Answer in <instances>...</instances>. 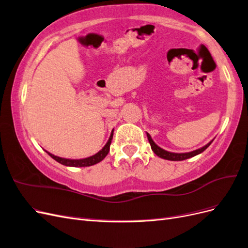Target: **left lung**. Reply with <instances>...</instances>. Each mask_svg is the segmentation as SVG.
<instances>
[{"label": "left lung", "instance_id": "left-lung-1", "mask_svg": "<svg viewBox=\"0 0 248 248\" xmlns=\"http://www.w3.org/2000/svg\"><path fill=\"white\" fill-rule=\"evenodd\" d=\"M147 138H148V140L150 142V145H151V149L152 151L158 156L160 157V158H163V159H167V160H171V161H181V160H185L187 158H190V157H193L196 156L198 154H201L202 152H204L205 150L211 145V142L213 141V140L211 141H209L207 145H205L204 147H202L200 149H197L194 150V151H191V152H186V153H174V152H170V151H167V150H164L162 148H160L159 146H157L155 144V141L152 140L151 136L147 132Z\"/></svg>", "mask_w": 248, "mask_h": 248}]
</instances>
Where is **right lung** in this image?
<instances>
[{"label": "right lung", "mask_w": 248, "mask_h": 248, "mask_svg": "<svg viewBox=\"0 0 248 248\" xmlns=\"http://www.w3.org/2000/svg\"><path fill=\"white\" fill-rule=\"evenodd\" d=\"M112 134H114V130L111 131L108 142L106 145H104V147L100 150L99 152H97L96 154L90 156V157H86V158H80V159L63 158V157H59V156H56L54 154L47 152L46 150V152L51 157V158H54L56 161H58L59 163H61V164H63V166H66V167H73V168L91 167V166H94V164H96V163L102 161L104 159V157H106L108 154L109 146H110V142H111V140H112Z\"/></svg>", "instance_id": "add662e5"}]
</instances>
